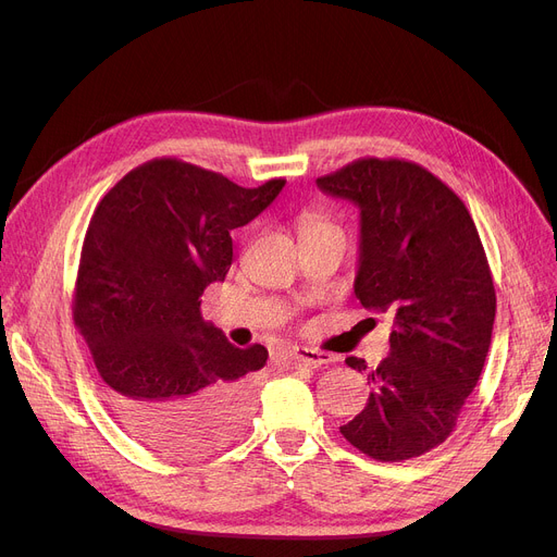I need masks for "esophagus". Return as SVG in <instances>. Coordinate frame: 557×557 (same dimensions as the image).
I'll return each instance as SVG.
<instances>
[{
	"label": "esophagus",
	"instance_id": "1",
	"mask_svg": "<svg viewBox=\"0 0 557 557\" xmlns=\"http://www.w3.org/2000/svg\"><path fill=\"white\" fill-rule=\"evenodd\" d=\"M334 357L327 352H318V349H309V347H296L290 352V363L294 366H309V368H320L332 363Z\"/></svg>",
	"mask_w": 557,
	"mask_h": 557
}]
</instances>
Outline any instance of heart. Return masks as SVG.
I'll use <instances>...</instances> for the list:
<instances>
[{
  "mask_svg": "<svg viewBox=\"0 0 557 557\" xmlns=\"http://www.w3.org/2000/svg\"><path fill=\"white\" fill-rule=\"evenodd\" d=\"M318 225H330V223H325L323 219H320V216H307L305 221H302V230H307V227H318Z\"/></svg>",
  "mask_w": 557,
  "mask_h": 557,
  "instance_id": "1",
  "label": "heart"
}]
</instances>
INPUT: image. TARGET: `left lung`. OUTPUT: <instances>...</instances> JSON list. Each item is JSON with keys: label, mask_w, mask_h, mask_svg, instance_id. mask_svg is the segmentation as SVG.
I'll return each instance as SVG.
<instances>
[{"label": "left lung", "mask_w": 557, "mask_h": 557, "mask_svg": "<svg viewBox=\"0 0 557 557\" xmlns=\"http://www.w3.org/2000/svg\"><path fill=\"white\" fill-rule=\"evenodd\" d=\"M315 185L361 210L355 294L393 315L391 352L368 372V404L341 433L382 462L422 456L451 435L490 349L496 296L479 230L416 162L363 158Z\"/></svg>", "instance_id": "1"}]
</instances>
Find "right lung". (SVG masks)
Wrapping results in <instances>:
<instances>
[{
    "label": "right lung",
    "mask_w": 557,
    "mask_h": 557,
    "mask_svg": "<svg viewBox=\"0 0 557 557\" xmlns=\"http://www.w3.org/2000/svg\"><path fill=\"white\" fill-rule=\"evenodd\" d=\"M286 181L246 189L173 158L151 160L99 202L81 250L74 325L90 347L110 411L141 443L200 456L250 422L263 345L234 347L205 323L200 298L223 282L234 227Z\"/></svg>",
    "instance_id": "add662e5"
}]
</instances>
